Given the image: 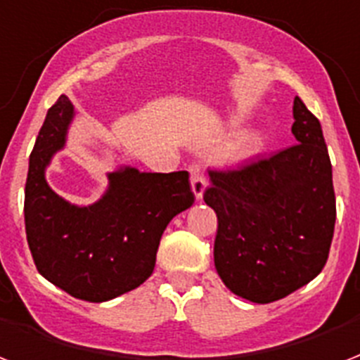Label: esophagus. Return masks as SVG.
<instances>
[{
	"label": "esophagus",
	"instance_id": "obj_1",
	"mask_svg": "<svg viewBox=\"0 0 360 360\" xmlns=\"http://www.w3.org/2000/svg\"><path fill=\"white\" fill-rule=\"evenodd\" d=\"M189 174H191V189H193L197 200H200L204 195V189H206V178H204V172L200 169V165H189Z\"/></svg>",
	"mask_w": 360,
	"mask_h": 360
}]
</instances>
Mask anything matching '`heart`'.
<instances>
[{"label":"heart","instance_id":"b5f03b06","mask_svg":"<svg viewBox=\"0 0 360 360\" xmlns=\"http://www.w3.org/2000/svg\"><path fill=\"white\" fill-rule=\"evenodd\" d=\"M236 124V122H234ZM264 145L260 131H247V134L240 135L238 139L230 145L229 148V160L230 162H245L249 158H252Z\"/></svg>","mask_w":360,"mask_h":360}]
</instances>
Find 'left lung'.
Masks as SVG:
<instances>
[{"instance_id": "1", "label": "left lung", "mask_w": 360, "mask_h": 360, "mask_svg": "<svg viewBox=\"0 0 360 360\" xmlns=\"http://www.w3.org/2000/svg\"><path fill=\"white\" fill-rule=\"evenodd\" d=\"M297 145L238 169L208 171L204 202L217 214L214 262L232 294L273 303L326 266L335 232L333 167L320 120L299 96Z\"/></svg>"}]
</instances>
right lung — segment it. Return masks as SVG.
I'll list each match as a JSON object with an SVG mask.
<instances>
[{
    "mask_svg": "<svg viewBox=\"0 0 360 360\" xmlns=\"http://www.w3.org/2000/svg\"><path fill=\"white\" fill-rule=\"evenodd\" d=\"M74 105L61 94L34 141L25 182V234L34 266L72 297L102 303L150 277L163 230L195 202L189 172H108L102 198L89 206L65 200L46 182L51 158L65 148Z\"/></svg>",
    "mask_w": 360,
    "mask_h": 360,
    "instance_id": "right-lung-1",
    "label": "right lung"
}]
</instances>
